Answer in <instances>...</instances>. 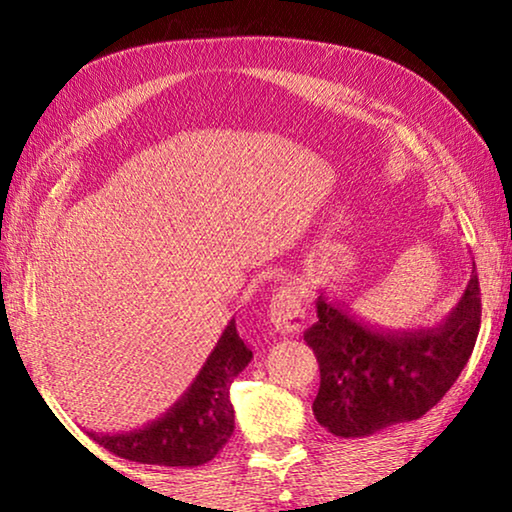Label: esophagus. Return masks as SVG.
<instances>
[{"label": "esophagus", "mask_w": 512, "mask_h": 512, "mask_svg": "<svg viewBox=\"0 0 512 512\" xmlns=\"http://www.w3.org/2000/svg\"><path fill=\"white\" fill-rule=\"evenodd\" d=\"M305 319L303 300L293 289H279L270 300V324L277 333L293 335L300 331Z\"/></svg>", "instance_id": "1"}]
</instances>
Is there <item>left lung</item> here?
I'll return each mask as SVG.
<instances>
[{
	"label": "left lung",
	"instance_id": "obj_1",
	"mask_svg": "<svg viewBox=\"0 0 512 512\" xmlns=\"http://www.w3.org/2000/svg\"><path fill=\"white\" fill-rule=\"evenodd\" d=\"M317 317L303 335L321 373L314 417L333 436H373L426 415L471 359L480 331L475 263L464 296L438 326H373L326 291L317 296Z\"/></svg>",
	"mask_w": 512,
	"mask_h": 512
}]
</instances>
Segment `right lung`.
<instances>
[{
	"instance_id": "right-lung-1",
	"label": "right lung",
	"mask_w": 512,
	"mask_h": 512,
	"mask_svg": "<svg viewBox=\"0 0 512 512\" xmlns=\"http://www.w3.org/2000/svg\"><path fill=\"white\" fill-rule=\"evenodd\" d=\"M251 359L254 352L237 333L235 319H230L191 387L170 405V410L142 429L123 433L86 431L88 438L116 457L137 464L181 468L207 464L233 436L235 410L230 403V384Z\"/></svg>"
}]
</instances>
